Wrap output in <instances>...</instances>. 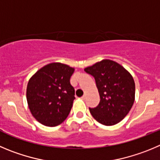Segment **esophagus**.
<instances>
[{
	"mask_svg": "<svg viewBox=\"0 0 160 160\" xmlns=\"http://www.w3.org/2000/svg\"><path fill=\"white\" fill-rule=\"evenodd\" d=\"M81 98H82V99H85V98H86V95H83V96H82L81 97Z\"/></svg>",
	"mask_w": 160,
	"mask_h": 160,
	"instance_id": "esophagus-1",
	"label": "esophagus"
}]
</instances>
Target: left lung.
I'll use <instances>...</instances> for the list:
<instances>
[{
    "label": "left lung",
    "mask_w": 160,
    "mask_h": 160,
    "mask_svg": "<svg viewBox=\"0 0 160 160\" xmlns=\"http://www.w3.org/2000/svg\"><path fill=\"white\" fill-rule=\"evenodd\" d=\"M84 71L95 78L100 102L95 108H89L94 118L104 125L120 122L133 105L135 83L130 73L111 60L105 59Z\"/></svg>",
    "instance_id": "left-lung-1"
}]
</instances>
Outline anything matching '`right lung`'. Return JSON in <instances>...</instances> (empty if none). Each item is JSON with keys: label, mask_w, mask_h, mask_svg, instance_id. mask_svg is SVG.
Wrapping results in <instances>:
<instances>
[{"label": "right lung", "mask_w": 160, "mask_h": 160, "mask_svg": "<svg viewBox=\"0 0 160 160\" xmlns=\"http://www.w3.org/2000/svg\"><path fill=\"white\" fill-rule=\"evenodd\" d=\"M74 68L55 62L45 65L31 77L27 87V101L35 119L46 126H57L69 114L75 98L70 83Z\"/></svg>", "instance_id": "1"}]
</instances>
